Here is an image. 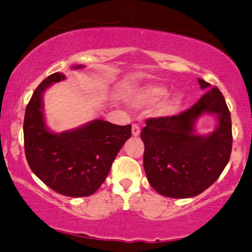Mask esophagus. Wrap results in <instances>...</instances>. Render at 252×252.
Segmentation results:
<instances>
[{
  "instance_id": "esophagus-1",
  "label": "esophagus",
  "mask_w": 252,
  "mask_h": 252,
  "mask_svg": "<svg viewBox=\"0 0 252 252\" xmlns=\"http://www.w3.org/2000/svg\"><path fill=\"white\" fill-rule=\"evenodd\" d=\"M139 133H140V127L137 125V124H133V125H132V134H133L134 137H137V136H139Z\"/></svg>"
}]
</instances>
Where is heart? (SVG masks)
I'll list each match as a JSON object with an SVG mask.
<instances>
[{
	"label": "heart",
	"instance_id": "1",
	"mask_svg": "<svg viewBox=\"0 0 252 252\" xmlns=\"http://www.w3.org/2000/svg\"><path fill=\"white\" fill-rule=\"evenodd\" d=\"M168 90L161 85H148L139 89L132 96V103L137 107H148L158 103L161 99L162 101L156 105V115L162 118H169L177 114L184 103V97L180 93L167 95Z\"/></svg>",
	"mask_w": 252,
	"mask_h": 252
}]
</instances>
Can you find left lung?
Segmentation results:
<instances>
[{"label": "left lung", "instance_id": "1", "mask_svg": "<svg viewBox=\"0 0 252 252\" xmlns=\"http://www.w3.org/2000/svg\"><path fill=\"white\" fill-rule=\"evenodd\" d=\"M205 93L190 109L169 118H151L142 129L145 174L154 190L172 198H190L213 185L228 163L232 121L222 94L198 79ZM214 114L218 126L212 134L197 135L194 124Z\"/></svg>", "mask_w": 252, "mask_h": 252}]
</instances>
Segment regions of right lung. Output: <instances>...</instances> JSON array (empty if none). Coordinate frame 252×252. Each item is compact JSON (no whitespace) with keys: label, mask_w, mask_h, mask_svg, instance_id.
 I'll return each mask as SVG.
<instances>
[{"label":"right lung","mask_w":252,"mask_h":252,"mask_svg":"<svg viewBox=\"0 0 252 252\" xmlns=\"http://www.w3.org/2000/svg\"><path fill=\"white\" fill-rule=\"evenodd\" d=\"M64 78L62 73H54L32 94L24 119L25 155L32 172L51 190L68 197H86L103 184L116 155L131 137V125L96 119L71 131H49L43 114V94Z\"/></svg>","instance_id":"right-lung-1"}]
</instances>
